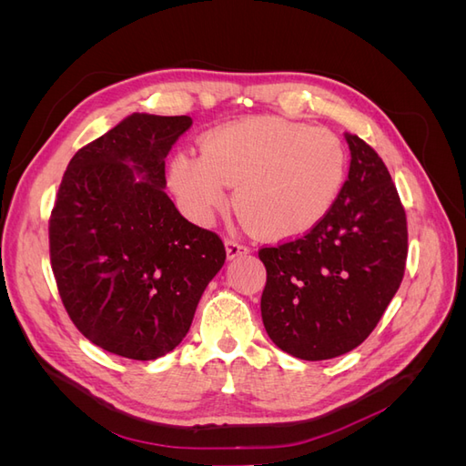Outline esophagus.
I'll return each instance as SVG.
<instances>
[{
    "label": "esophagus",
    "instance_id": "esophagus-1",
    "mask_svg": "<svg viewBox=\"0 0 466 466\" xmlns=\"http://www.w3.org/2000/svg\"><path fill=\"white\" fill-rule=\"evenodd\" d=\"M225 252H228V258L233 260L237 257H245L248 255V247L241 245L238 241H235V238H225Z\"/></svg>",
    "mask_w": 466,
    "mask_h": 466
}]
</instances>
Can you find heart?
<instances>
[{"mask_svg":"<svg viewBox=\"0 0 466 466\" xmlns=\"http://www.w3.org/2000/svg\"><path fill=\"white\" fill-rule=\"evenodd\" d=\"M346 177V151L327 128L276 116L219 126L202 139V155L178 153L168 182L196 221L233 204L266 238L301 237L324 219Z\"/></svg>","mask_w":466,"mask_h":466,"instance_id":"obj_1","label":"heart"}]
</instances>
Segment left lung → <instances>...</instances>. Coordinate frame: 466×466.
Instances as JSON below:
<instances>
[{"label": "left lung", "mask_w": 466, "mask_h": 466, "mask_svg": "<svg viewBox=\"0 0 466 466\" xmlns=\"http://www.w3.org/2000/svg\"><path fill=\"white\" fill-rule=\"evenodd\" d=\"M348 180L324 219L303 237L264 247V329L307 361L342 356L377 327L406 266L408 229L397 187L377 151L346 134Z\"/></svg>", "instance_id": "left-lung-1"}]
</instances>
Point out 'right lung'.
Segmentation results:
<instances>
[{
	"mask_svg": "<svg viewBox=\"0 0 466 466\" xmlns=\"http://www.w3.org/2000/svg\"><path fill=\"white\" fill-rule=\"evenodd\" d=\"M190 116L124 118L69 161L50 214V262L66 311L95 346L149 361L187 336L225 262L214 233L165 194V157Z\"/></svg>",
	"mask_w": 466,
	"mask_h": 466,
	"instance_id": "obj_1",
	"label": "right lung"
}]
</instances>
